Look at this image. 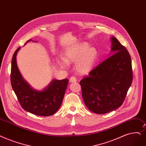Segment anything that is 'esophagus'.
<instances>
[{
    "mask_svg": "<svg viewBox=\"0 0 146 146\" xmlns=\"http://www.w3.org/2000/svg\"><path fill=\"white\" fill-rule=\"evenodd\" d=\"M76 81H77V79H76V78L75 77L72 76L70 78V82L71 83H74V82H76Z\"/></svg>",
    "mask_w": 146,
    "mask_h": 146,
    "instance_id": "obj_1",
    "label": "esophagus"
}]
</instances>
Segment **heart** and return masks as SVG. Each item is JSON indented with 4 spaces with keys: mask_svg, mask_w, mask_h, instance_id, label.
<instances>
[{
    "mask_svg": "<svg viewBox=\"0 0 146 146\" xmlns=\"http://www.w3.org/2000/svg\"><path fill=\"white\" fill-rule=\"evenodd\" d=\"M97 48L90 46L86 42H81L70 46L64 50L63 58L58 61V64L64 68L68 63L75 62L76 70L80 74H86L94 68L98 58Z\"/></svg>",
    "mask_w": 146,
    "mask_h": 146,
    "instance_id": "heart-1",
    "label": "heart"
}]
</instances>
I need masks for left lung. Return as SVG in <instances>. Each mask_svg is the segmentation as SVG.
I'll return each instance as SVG.
<instances>
[{
    "label": "left lung",
    "mask_w": 146,
    "mask_h": 146,
    "mask_svg": "<svg viewBox=\"0 0 146 146\" xmlns=\"http://www.w3.org/2000/svg\"><path fill=\"white\" fill-rule=\"evenodd\" d=\"M113 55L80 82L82 98L88 109L105 114L121 106L132 81L131 58L116 37L110 38Z\"/></svg>",
    "instance_id": "1"
}]
</instances>
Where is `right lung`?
Returning <instances> with one entry per match:
<instances>
[{"mask_svg": "<svg viewBox=\"0 0 146 146\" xmlns=\"http://www.w3.org/2000/svg\"><path fill=\"white\" fill-rule=\"evenodd\" d=\"M31 40L33 41L30 39L26 43ZM20 48L19 47L15 50L12 59L11 82L12 89L23 109L37 116H51L61 105L68 79H53L43 90H35L24 80L18 68L16 57Z\"/></svg>", "mask_w": 146, "mask_h": 146, "instance_id": "add662e5", "label": "right lung"}]
</instances>
